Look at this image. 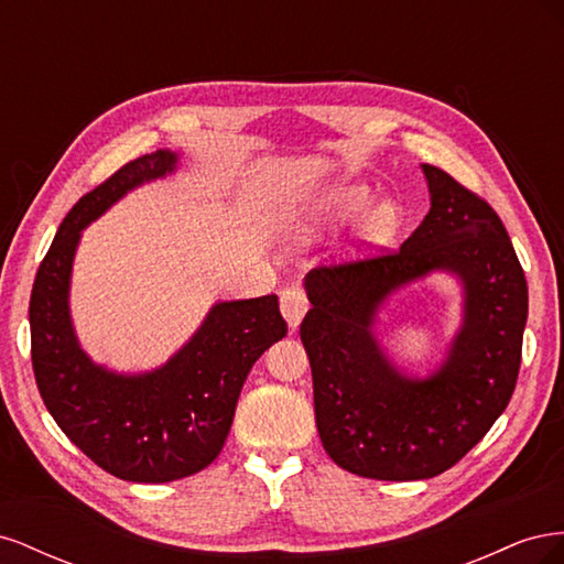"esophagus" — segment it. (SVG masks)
Segmentation results:
<instances>
[{
  "instance_id": "obj_1",
  "label": "esophagus",
  "mask_w": 564,
  "mask_h": 564,
  "mask_svg": "<svg viewBox=\"0 0 564 564\" xmlns=\"http://www.w3.org/2000/svg\"><path fill=\"white\" fill-rule=\"evenodd\" d=\"M308 305H311V303H308V299H305V292H303V289H301L299 284H292V286L282 289V294H280V311H282L286 324H289V327H292V329L299 327V322L303 319L305 311H308Z\"/></svg>"
}]
</instances>
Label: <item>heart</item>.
I'll return each mask as SVG.
<instances>
[{
	"instance_id": "obj_1",
	"label": "heart",
	"mask_w": 564,
	"mask_h": 564,
	"mask_svg": "<svg viewBox=\"0 0 564 564\" xmlns=\"http://www.w3.org/2000/svg\"><path fill=\"white\" fill-rule=\"evenodd\" d=\"M369 195L365 187L360 185H338L334 191L324 193L313 207H311V220L313 224H332V220H346L352 214L360 212L367 204ZM395 230V212L388 204H381V207L373 209L365 226L362 235L367 242H386L388 237Z\"/></svg>"
}]
</instances>
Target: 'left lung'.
Listing matches in <instances>:
<instances>
[{
	"instance_id": "1",
	"label": "left lung",
	"mask_w": 564,
	"mask_h": 564,
	"mask_svg": "<svg viewBox=\"0 0 564 564\" xmlns=\"http://www.w3.org/2000/svg\"><path fill=\"white\" fill-rule=\"evenodd\" d=\"M423 174L431 212L400 249L305 275L317 433L336 466L373 480H425L458 464L503 414L522 360L527 280L501 218L442 169ZM433 269L465 284V324L441 369L409 380L387 362L372 319Z\"/></svg>"
}]
</instances>
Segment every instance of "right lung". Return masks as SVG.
<instances>
[{
  "label": "right lung",
  "instance_id": "obj_1",
  "mask_svg": "<svg viewBox=\"0 0 564 564\" xmlns=\"http://www.w3.org/2000/svg\"><path fill=\"white\" fill-rule=\"evenodd\" d=\"M178 155L158 150L124 164L63 218L30 296L32 369L58 429L96 466L129 482H172L224 449L249 369L286 336L278 296L216 303L164 367L127 377L89 360L67 308L79 235L145 181L172 174Z\"/></svg>",
  "mask_w": 564,
  "mask_h": 564
}]
</instances>
